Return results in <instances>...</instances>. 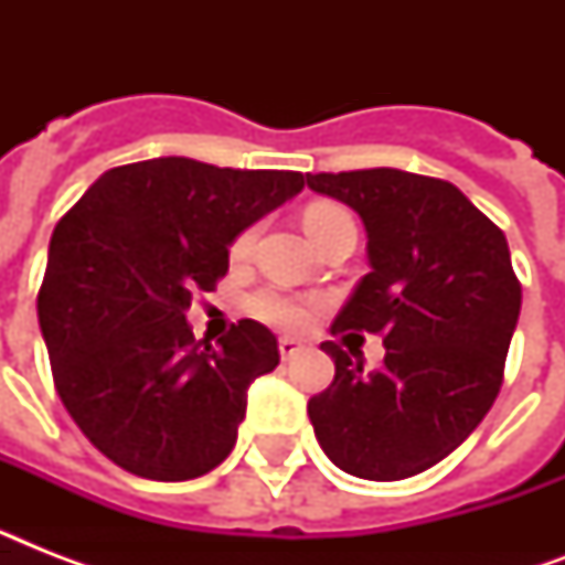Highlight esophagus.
Wrapping results in <instances>:
<instances>
[{"mask_svg": "<svg viewBox=\"0 0 565 565\" xmlns=\"http://www.w3.org/2000/svg\"><path fill=\"white\" fill-rule=\"evenodd\" d=\"M278 352H281L284 361H292V358H299V354L305 352V345H301L299 340H292V337H281V340H278Z\"/></svg>", "mask_w": 565, "mask_h": 565, "instance_id": "1", "label": "esophagus"}]
</instances>
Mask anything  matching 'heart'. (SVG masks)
Segmentation results:
<instances>
[{"instance_id": "heart-1", "label": "heart", "mask_w": 565, "mask_h": 565, "mask_svg": "<svg viewBox=\"0 0 565 565\" xmlns=\"http://www.w3.org/2000/svg\"><path fill=\"white\" fill-rule=\"evenodd\" d=\"M352 216L340 207V204H310L305 211V231H308L313 243L326 237L328 231L340 225V222H349ZM252 243H255V231H243L234 243H231V257H246L252 252ZM248 313L257 317L260 322H269L275 328H287V331H296V328H305L310 319V310L305 301H299L296 296H287L281 290H260L248 299Z\"/></svg>"}]
</instances>
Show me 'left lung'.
Segmentation results:
<instances>
[{"mask_svg":"<svg viewBox=\"0 0 565 565\" xmlns=\"http://www.w3.org/2000/svg\"><path fill=\"white\" fill-rule=\"evenodd\" d=\"M308 188L358 211L370 237L372 273L331 334L384 333L387 349L363 371L351 347L322 343L337 372L308 402L313 434L343 472L402 481L451 455L492 407L522 284L499 225L448 181L381 167L319 172Z\"/></svg>","mask_w":565,"mask_h":565,"instance_id":"left-lung-1","label":"left lung"}]
</instances>
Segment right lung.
Here are the masks:
<instances>
[{
	"label": "right lung",
	"mask_w": 565,
	"mask_h": 565,
	"mask_svg": "<svg viewBox=\"0 0 565 565\" xmlns=\"http://www.w3.org/2000/svg\"><path fill=\"white\" fill-rule=\"evenodd\" d=\"M301 188V172L152 158L99 175L55 225L38 292L55 390L126 472L190 481L231 455L278 340L239 319L213 349L184 313L228 273L239 231Z\"/></svg>",
	"instance_id": "add662e5"
}]
</instances>
